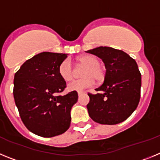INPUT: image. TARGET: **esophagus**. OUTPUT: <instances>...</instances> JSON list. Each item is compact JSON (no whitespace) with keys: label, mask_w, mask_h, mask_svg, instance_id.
<instances>
[{"label":"esophagus","mask_w":160,"mask_h":160,"mask_svg":"<svg viewBox=\"0 0 160 160\" xmlns=\"http://www.w3.org/2000/svg\"><path fill=\"white\" fill-rule=\"evenodd\" d=\"M85 94V92H83V91H78V96H81L82 94Z\"/></svg>","instance_id":"1"}]
</instances>
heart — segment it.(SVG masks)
Returning <instances> with one entry per match:
<instances>
[{
    "instance_id": "obj_1",
    "label": "heart",
    "mask_w": 160,
    "mask_h": 160,
    "mask_svg": "<svg viewBox=\"0 0 160 160\" xmlns=\"http://www.w3.org/2000/svg\"><path fill=\"white\" fill-rule=\"evenodd\" d=\"M78 62L82 66H85L83 70L82 79L74 80L72 82L68 84V90L74 91H82L85 89L94 86L95 80L98 82H102L105 78V70L99 65V61L95 57L90 55H84L78 58ZM59 75L66 82L72 80L73 78V67L71 62L69 59H65L62 61L58 67Z\"/></svg>"
}]
</instances>
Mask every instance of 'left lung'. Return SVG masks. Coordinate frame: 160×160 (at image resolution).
<instances>
[{"label":"left lung","mask_w":160,"mask_h":160,"mask_svg":"<svg viewBox=\"0 0 160 160\" xmlns=\"http://www.w3.org/2000/svg\"><path fill=\"white\" fill-rule=\"evenodd\" d=\"M98 56L106 67L104 82L96 94L89 93V115L100 124L114 125L125 121L140 99L141 73L135 59L120 49L100 46L86 51Z\"/></svg>","instance_id":"obj_1"}]
</instances>
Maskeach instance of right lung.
Listing matches in <instances>:
<instances>
[{"mask_svg":"<svg viewBox=\"0 0 160 160\" xmlns=\"http://www.w3.org/2000/svg\"><path fill=\"white\" fill-rule=\"evenodd\" d=\"M66 58V53L42 52L26 61L14 75L13 97L20 117L26 128L39 136H57L70 128L78 93L58 95L66 87L58 72Z\"/></svg>","mask_w":160,"mask_h":160,"instance_id":"obj_1","label":"right lung"}]
</instances>
